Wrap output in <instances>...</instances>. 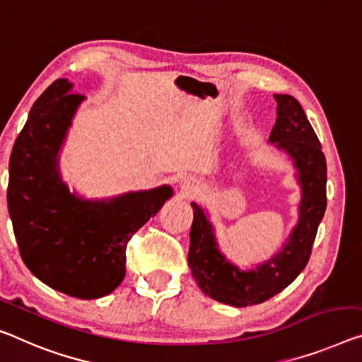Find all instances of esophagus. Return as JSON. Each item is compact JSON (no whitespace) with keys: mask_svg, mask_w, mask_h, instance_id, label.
I'll return each instance as SVG.
<instances>
[{"mask_svg":"<svg viewBox=\"0 0 362 362\" xmlns=\"http://www.w3.org/2000/svg\"><path fill=\"white\" fill-rule=\"evenodd\" d=\"M181 187H182V191H186L187 194H191V192H194L199 187V181L196 180V177L187 176V177H185V180L181 181Z\"/></svg>","mask_w":362,"mask_h":362,"instance_id":"34e87169","label":"esophagus"}]
</instances>
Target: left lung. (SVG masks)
Masks as SVG:
<instances>
[{
  "label": "left lung",
  "mask_w": 362,
  "mask_h": 362,
  "mask_svg": "<svg viewBox=\"0 0 362 362\" xmlns=\"http://www.w3.org/2000/svg\"><path fill=\"white\" fill-rule=\"evenodd\" d=\"M274 98L278 108L270 142H275L278 148H283L293 158L303 189L298 225L283 251L254 270H239L221 255L207 215L192 202L189 269L207 296L235 308L267 301L301 274L309 262L317 228L327 207V162L319 139L296 98L278 93Z\"/></svg>",
  "instance_id": "8db88e82"
}]
</instances>
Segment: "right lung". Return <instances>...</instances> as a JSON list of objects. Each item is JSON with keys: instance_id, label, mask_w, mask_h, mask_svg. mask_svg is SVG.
I'll return each instance as SVG.
<instances>
[{"instance_id": "add662e5", "label": "right lung", "mask_w": 362, "mask_h": 362, "mask_svg": "<svg viewBox=\"0 0 362 362\" xmlns=\"http://www.w3.org/2000/svg\"><path fill=\"white\" fill-rule=\"evenodd\" d=\"M58 79L29 113L9 158L8 210L19 254L38 280L79 299L107 296L126 275L129 239L171 197L170 186L82 200L58 173V152L84 100Z\"/></svg>"}]
</instances>
